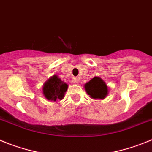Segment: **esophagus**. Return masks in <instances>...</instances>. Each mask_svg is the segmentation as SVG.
I'll return each instance as SVG.
<instances>
[{"label": "esophagus", "mask_w": 152, "mask_h": 152, "mask_svg": "<svg viewBox=\"0 0 152 152\" xmlns=\"http://www.w3.org/2000/svg\"><path fill=\"white\" fill-rule=\"evenodd\" d=\"M78 81H79V79H78L77 77H73L72 79V83H77Z\"/></svg>", "instance_id": "esophagus-1"}]
</instances>
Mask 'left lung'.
I'll list each match as a JSON object with an SVG mask.
<instances>
[{"label":"left lung","mask_w":152,"mask_h":152,"mask_svg":"<svg viewBox=\"0 0 152 152\" xmlns=\"http://www.w3.org/2000/svg\"><path fill=\"white\" fill-rule=\"evenodd\" d=\"M84 88L86 93L93 99H104L108 95V87L103 79L98 76H95L86 83Z\"/></svg>","instance_id":"1"}]
</instances>
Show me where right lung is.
<instances>
[{
    "instance_id": "right-lung-1",
    "label": "right lung",
    "mask_w": 152,
    "mask_h": 152,
    "mask_svg": "<svg viewBox=\"0 0 152 152\" xmlns=\"http://www.w3.org/2000/svg\"><path fill=\"white\" fill-rule=\"evenodd\" d=\"M67 88L68 85L62 81L57 75H54L50 76L43 85L42 92L46 99L56 102L64 98Z\"/></svg>"
}]
</instances>
